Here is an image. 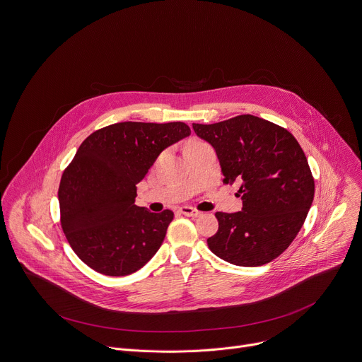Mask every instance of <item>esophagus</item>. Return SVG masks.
<instances>
[{
  "instance_id": "esophagus-1",
  "label": "esophagus",
  "mask_w": 362,
  "mask_h": 362,
  "mask_svg": "<svg viewBox=\"0 0 362 362\" xmlns=\"http://www.w3.org/2000/svg\"><path fill=\"white\" fill-rule=\"evenodd\" d=\"M180 213L184 214V216H188V217H199V216H202V211H198L197 209L188 207V206L180 207Z\"/></svg>"
}]
</instances>
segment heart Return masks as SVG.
I'll return each instance as SVG.
<instances>
[{
    "mask_svg": "<svg viewBox=\"0 0 362 362\" xmlns=\"http://www.w3.org/2000/svg\"><path fill=\"white\" fill-rule=\"evenodd\" d=\"M198 144H203V142H198V141H192V142H189L187 146H191V145H198Z\"/></svg>",
    "mask_w": 362,
    "mask_h": 362,
    "instance_id": "1",
    "label": "heart"
}]
</instances>
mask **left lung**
I'll list each match as a JSON object with an SVG mask.
<instances>
[{
    "instance_id": "left-lung-1",
    "label": "left lung",
    "mask_w": 362,
    "mask_h": 362,
    "mask_svg": "<svg viewBox=\"0 0 362 362\" xmlns=\"http://www.w3.org/2000/svg\"><path fill=\"white\" fill-rule=\"evenodd\" d=\"M220 160L226 184L240 182L243 209L216 213L218 230L207 238L220 259L246 267L282 255L302 228L315 182L305 152L285 128L253 115L218 124H192Z\"/></svg>"
}]
</instances>
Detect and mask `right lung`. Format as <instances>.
Instances as JSON below:
<instances>
[{"mask_svg": "<svg viewBox=\"0 0 362 362\" xmlns=\"http://www.w3.org/2000/svg\"><path fill=\"white\" fill-rule=\"evenodd\" d=\"M189 134L184 122H120L82 142L59 187L62 228L80 260L102 274L127 276L152 259L174 213L138 207L136 184L160 152Z\"/></svg>", "mask_w": 362, "mask_h": 362, "instance_id": "obj_1", "label": "right lung"}]
</instances>
